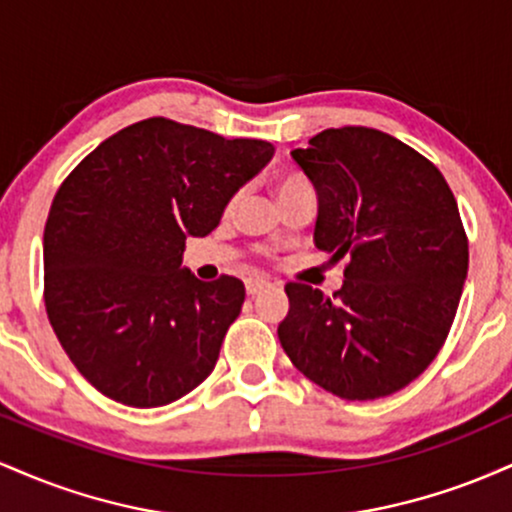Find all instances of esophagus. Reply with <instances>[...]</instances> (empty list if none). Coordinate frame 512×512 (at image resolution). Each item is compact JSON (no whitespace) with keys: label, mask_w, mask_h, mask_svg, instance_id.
I'll use <instances>...</instances> for the list:
<instances>
[{"label":"esophagus","mask_w":512,"mask_h":512,"mask_svg":"<svg viewBox=\"0 0 512 512\" xmlns=\"http://www.w3.org/2000/svg\"><path fill=\"white\" fill-rule=\"evenodd\" d=\"M272 289V284H269L267 279H248L245 281V291H248V296H260L262 291Z\"/></svg>","instance_id":"1"}]
</instances>
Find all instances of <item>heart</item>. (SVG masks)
Masks as SVG:
<instances>
[{
	"label": "heart",
	"instance_id": "obj_1",
	"mask_svg": "<svg viewBox=\"0 0 512 512\" xmlns=\"http://www.w3.org/2000/svg\"><path fill=\"white\" fill-rule=\"evenodd\" d=\"M303 185H308L303 175H298V173H286V175H281L279 182H276V195H284V192L296 190V187H303Z\"/></svg>",
	"mask_w": 512,
	"mask_h": 512
}]
</instances>
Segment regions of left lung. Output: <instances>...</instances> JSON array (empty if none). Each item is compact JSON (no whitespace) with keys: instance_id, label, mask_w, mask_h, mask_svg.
Returning <instances> with one entry per match:
<instances>
[{"instance_id":"8db88e82","label":"left lung","mask_w":512,"mask_h":512,"mask_svg":"<svg viewBox=\"0 0 512 512\" xmlns=\"http://www.w3.org/2000/svg\"><path fill=\"white\" fill-rule=\"evenodd\" d=\"M291 156L317 192V250L346 267L332 298L286 284L279 342L332 395H392L431 366L460 305L469 245L455 197L428 158L380 129H325Z\"/></svg>"}]
</instances>
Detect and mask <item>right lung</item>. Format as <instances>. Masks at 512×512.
Segmentation results:
<instances>
[{
    "mask_svg": "<svg viewBox=\"0 0 512 512\" xmlns=\"http://www.w3.org/2000/svg\"><path fill=\"white\" fill-rule=\"evenodd\" d=\"M274 154L149 117L105 139L57 190L45 223V308L62 349L105 397L151 409L207 380L245 286L182 267Z\"/></svg>",
    "mask_w": 512,
    "mask_h": 512,
    "instance_id": "obj_1",
    "label": "right lung"
}]
</instances>
